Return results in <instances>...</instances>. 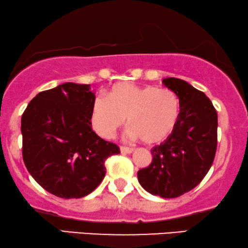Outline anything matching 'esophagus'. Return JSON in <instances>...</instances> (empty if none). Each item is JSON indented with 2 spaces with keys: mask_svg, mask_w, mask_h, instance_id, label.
Wrapping results in <instances>:
<instances>
[{
  "mask_svg": "<svg viewBox=\"0 0 248 248\" xmlns=\"http://www.w3.org/2000/svg\"><path fill=\"white\" fill-rule=\"evenodd\" d=\"M120 151H121V154H132L133 151H134V149L133 148H129V147H124V145H121Z\"/></svg>",
  "mask_w": 248,
  "mask_h": 248,
  "instance_id": "34e87169",
  "label": "esophagus"
}]
</instances>
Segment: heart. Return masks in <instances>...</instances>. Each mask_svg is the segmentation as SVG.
Wrapping results in <instances>:
<instances>
[{"label": "heart", "instance_id": "b5f03b06", "mask_svg": "<svg viewBox=\"0 0 248 248\" xmlns=\"http://www.w3.org/2000/svg\"><path fill=\"white\" fill-rule=\"evenodd\" d=\"M179 114V98L170 89L116 83L107 92V98L94 99L91 124L98 135L112 139L127 118L129 137H140L142 142L154 144L173 132Z\"/></svg>", "mask_w": 248, "mask_h": 248}]
</instances>
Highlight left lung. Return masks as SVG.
I'll return each mask as SVG.
<instances>
[{
  "instance_id": "obj_1",
  "label": "left lung",
  "mask_w": 248,
  "mask_h": 248,
  "mask_svg": "<svg viewBox=\"0 0 248 248\" xmlns=\"http://www.w3.org/2000/svg\"><path fill=\"white\" fill-rule=\"evenodd\" d=\"M178 95L180 114L168 139L151 149L153 162L137 172L147 192L174 199L192 190L209 171L217 149V112L203 92L183 79L165 78Z\"/></svg>"
}]
</instances>
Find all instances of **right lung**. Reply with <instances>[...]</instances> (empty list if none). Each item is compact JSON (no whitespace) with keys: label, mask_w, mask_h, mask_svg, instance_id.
Masks as SVG:
<instances>
[{"label":"right lung","mask_w":248,"mask_h":248,"mask_svg":"<svg viewBox=\"0 0 248 248\" xmlns=\"http://www.w3.org/2000/svg\"><path fill=\"white\" fill-rule=\"evenodd\" d=\"M94 99L90 85L64 83L39 92L22 115L24 164L44 189L61 199L93 192L106 174L105 160L120 154L92 130Z\"/></svg>","instance_id":"obj_1"}]
</instances>
